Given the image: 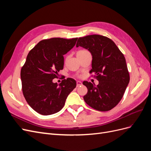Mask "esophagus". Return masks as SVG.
Masks as SVG:
<instances>
[{"instance_id": "esophagus-1", "label": "esophagus", "mask_w": 151, "mask_h": 151, "mask_svg": "<svg viewBox=\"0 0 151 151\" xmlns=\"http://www.w3.org/2000/svg\"><path fill=\"white\" fill-rule=\"evenodd\" d=\"M82 84H83V83H82L81 81H77V87H79Z\"/></svg>"}]
</instances>
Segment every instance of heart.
<instances>
[{
  "mask_svg": "<svg viewBox=\"0 0 151 151\" xmlns=\"http://www.w3.org/2000/svg\"><path fill=\"white\" fill-rule=\"evenodd\" d=\"M87 50H79V51L77 52V53H83V52H86Z\"/></svg>",
  "mask_w": 151,
  "mask_h": 151,
  "instance_id": "obj_1",
  "label": "heart"
}]
</instances>
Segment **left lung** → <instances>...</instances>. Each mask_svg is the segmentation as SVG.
Returning <instances> with one entry per match:
<instances>
[{
    "label": "left lung",
    "instance_id": "left-lung-1",
    "mask_svg": "<svg viewBox=\"0 0 151 151\" xmlns=\"http://www.w3.org/2000/svg\"><path fill=\"white\" fill-rule=\"evenodd\" d=\"M79 46L88 49L92 55V68L89 73H94V77L99 81L97 86L83 82L88 88L84 101L96 110H110L120 101L129 83L125 58L111 39L102 35L79 38L76 47Z\"/></svg>",
    "mask_w": 151,
    "mask_h": 151
}]
</instances>
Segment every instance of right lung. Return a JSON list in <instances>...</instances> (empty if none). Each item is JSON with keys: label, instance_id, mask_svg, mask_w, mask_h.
<instances>
[{"label": "right lung", "instance_id": "right-lung-1", "mask_svg": "<svg viewBox=\"0 0 151 151\" xmlns=\"http://www.w3.org/2000/svg\"><path fill=\"white\" fill-rule=\"evenodd\" d=\"M77 38L43 40L32 48L21 70L22 91L27 103L43 115L58 112L76 87L72 78L58 84L52 81L63 68V55L75 46Z\"/></svg>", "mask_w": 151, "mask_h": 151}]
</instances>
